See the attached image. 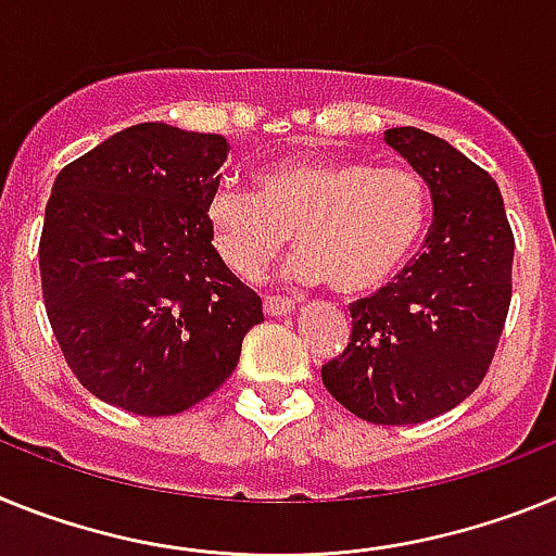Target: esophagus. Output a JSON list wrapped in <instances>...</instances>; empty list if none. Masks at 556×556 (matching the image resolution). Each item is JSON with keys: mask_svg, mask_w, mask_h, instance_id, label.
I'll list each match as a JSON object with an SVG mask.
<instances>
[{"mask_svg": "<svg viewBox=\"0 0 556 556\" xmlns=\"http://www.w3.org/2000/svg\"><path fill=\"white\" fill-rule=\"evenodd\" d=\"M263 307L268 316H288L293 311V302L288 296H274V293H268V296H263Z\"/></svg>", "mask_w": 556, "mask_h": 556, "instance_id": "obj_1", "label": "esophagus"}]
</instances>
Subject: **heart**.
<instances>
[{"label": "heart", "mask_w": 556, "mask_h": 556, "mask_svg": "<svg viewBox=\"0 0 556 556\" xmlns=\"http://www.w3.org/2000/svg\"><path fill=\"white\" fill-rule=\"evenodd\" d=\"M218 257L243 279L293 240L288 274L338 293L378 291L412 257L428 224V192L408 167L355 159H291L260 170L257 192L218 185L204 210Z\"/></svg>", "instance_id": "obj_1"}]
</instances>
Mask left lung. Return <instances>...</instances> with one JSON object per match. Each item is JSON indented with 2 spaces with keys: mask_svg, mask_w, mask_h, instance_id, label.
<instances>
[{
  "mask_svg": "<svg viewBox=\"0 0 556 556\" xmlns=\"http://www.w3.org/2000/svg\"><path fill=\"white\" fill-rule=\"evenodd\" d=\"M386 142L431 190L433 224L392 282L352 302L346 350L321 380L366 422L414 425L484 380L509 313L515 238L498 185L465 153L412 125L389 128Z\"/></svg>",
  "mask_w": 556,
  "mask_h": 556,
  "instance_id": "8db88e82",
  "label": "left lung"
}]
</instances>
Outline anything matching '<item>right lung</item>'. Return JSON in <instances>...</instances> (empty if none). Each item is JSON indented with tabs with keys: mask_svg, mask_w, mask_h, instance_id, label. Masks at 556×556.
I'll return each mask as SVG.
<instances>
[{
	"mask_svg": "<svg viewBox=\"0 0 556 556\" xmlns=\"http://www.w3.org/2000/svg\"><path fill=\"white\" fill-rule=\"evenodd\" d=\"M226 153L218 134L142 123L58 173L41 291L72 375L103 403L142 417L187 412L229 378L263 321L204 218Z\"/></svg>",
	"mask_w": 556,
	"mask_h": 556,
	"instance_id": "add662e5",
	"label": "right lung"
}]
</instances>
